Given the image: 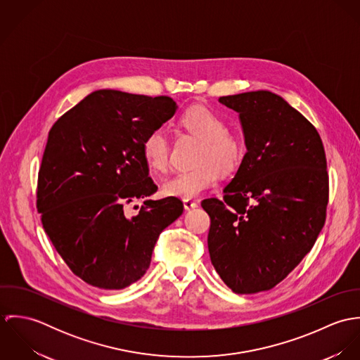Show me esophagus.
Returning <instances> with one entry per match:
<instances>
[{
  "label": "esophagus",
  "instance_id": "esophagus-1",
  "mask_svg": "<svg viewBox=\"0 0 360 360\" xmlns=\"http://www.w3.org/2000/svg\"><path fill=\"white\" fill-rule=\"evenodd\" d=\"M183 204H184V209H186V210H190V209H194V207L198 206V202H195V201H193V200H184Z\"/></svg>",
  "mask_w": 360,
  "mask_h": 360
}]
</instances>
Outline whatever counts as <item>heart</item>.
<instances>
[{
  "label": "heart",
  "mask_w": 360,
  "mask_h": 360,
  "mask_svg": "<svg viewBox=\"0 0 360 360\" xmlns=\"http://www.w3.org/2000/svg\"><path fill=\"white\" fill-rule=\"evenodd\" d=\"M180 123L188 133L202 140L197 156L200 166L177 173L163 184L162 190L167 197L191 200L216 184L219 170L233 173L241 166L245 144L238 134L227 130V123L220 115L202 105L188 108L181 115ZM141 151L153 172L163 173L167 169L170 144L163 129L155 127L144 136Z\"/></svg>",
  "instance_id": "b5f03b06"
}]
</instances>
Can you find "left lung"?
<instances>
[{
	"instance_id": "1",
	"label": "left lung",
	"mask_w": 360,
	"mask_h": 360,
	"mask_svg": "<svg viewBox=\"0 0 360 360\" xmlns=\"http://www.w3.org/2000/svg\"><path fill=\"white\" fill-rule=\"evenodd\" d=\"M240 113L247 154L223 200L206 198L210 262L236 294L269 291L314 245L326 221L328 173L316 127L280 96L220 97Z\"/></svg>"
}]
</instances>
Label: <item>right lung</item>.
<instances>
[{
    "label": "right lung",
    "instance_id": "right-lung-1",
    "mask_svg": "<svg viewBox=\"0 0 360 360\" xmlns=\"http://www.w3.org/2000/svg\"><path fill=\"white\" fill-rule=\"evenodd\" d=\"M176 108L166 96L98 90L49 133L37 209L56 252L93 287L122 290L140 280L159 234L183 213L177 197L148 200L158 187L141 151L144 136ZM137 199L145 200L141 210L126 212Z\"/></svg>",
    "mask_w": 360,
    "mask_h": 360
}]
</instances>
